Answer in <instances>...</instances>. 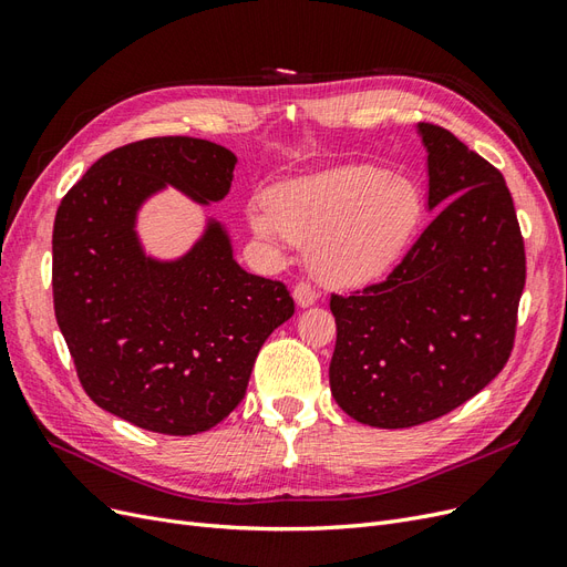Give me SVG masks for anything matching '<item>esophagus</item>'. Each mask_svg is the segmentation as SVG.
<instances>
[{"mask_svg": "<svg viewBox=\"0 0 567 567\" xmlns=\"http://www.w3.org/2000/svg\"><path fill=\"white\" fill-rule=\"evenodd\" d=\"M295 301H297V306H301V308H308V306H313L316 301H318V291L310 287L308 282H299L297 287H295Z\"/></svg>", "mask_w": 567, "mask_h": 567, "instance_id": "1", "label": "esophagus"}]
</instances>
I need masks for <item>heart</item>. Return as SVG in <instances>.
<instances>
[{
    "label": "heart",
    "instance_id": "obj_1",
    "mask_svg": "<svg viewBox=\"0 0 567 567\" xmlns=\"http://www.w3.org/2000/svg\"><path fill=\"white\" fill-rule=\"evenodd\" d=\"M422 212L412 181L374 164H349L285 181L268 205L249 209V224L268 243L310 245L322 280L362 285L403 257Z\"/></svg>",
    "mask_w": 567,
    "mask_h": 567
}]
</instances>
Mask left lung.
Returning <instances> with one entry per match:
<instances>
[{"instance_id":"1","label":"left lung","mask_w":567,"mask_h":567,"mask_svg":"<svg viewBox=\"0 0 567 567\" xmlns=\"http://www.w3.org/2000/svg\"><path fill=\"white\" fill-rule=\"evenodd\" d=\"M433 221L386 280L332 295L330 386L360 424H426L495 379L514 351L525 245L497 167L422 122Z\"/></svg>"}]
</instances>
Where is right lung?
<instances>
[{
  "mask_svg": "<svg viewBox=\"0 0 567 567\" xmlns=\"http://www.w3.org/2000/svg\"><path fill=\"white\" fill-rule=\"evenodd\" d=\"M237 157L205 138L159 136L103 155L53 221V310L82 389L138 429L193 435L240 405L264 341L295 316L280 280L243 270L209 224L186 257H145V197L176 186L203 205L230 190Z\"/></svg>",
  "mask_w": 567,
  "mask_h": 567,
  "instance_id": "right-lung-1",
  "label": "right lung"
}]
</instances>
